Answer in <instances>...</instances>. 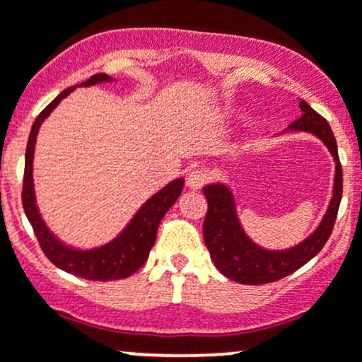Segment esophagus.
Instances as JSON below:
<instances>
[{"label":"esophagus","instance_id":"1","mask_svg":"<svg viewBox=\"0 0 362 362\" xmlns=\"http://www.w3.org/2000/svg\"><path fill=\"white\" fill-rule=\"evenodd\" d=\"M210 180V175L203 170H194L187 175V187L189 189H202L206 182Z\"/></svg>","mask_w":362,"mask_h":362}]
</instances>
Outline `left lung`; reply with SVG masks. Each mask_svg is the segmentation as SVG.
Returning <instances> with one entry per match:
<instances>
[{
    "label": "left lung",
    "mask_w": 362,
    "mask_h": 362,
    "mask_svg": "<svg viewBox=\"0 0 362 362\" xmlns=\"http://www.w3.org/2000/svg\"><path fill=\"white\" fill-rule=\"evenodd\" d=\"M303 115L289 126L293 131H308L326 144L337 163L333 199L319 228L305 242L287 250H266L255 245L243 233L235 210V199L226 185L211 184L203 189L208 202V211L203 222V238L210 257L218 272L238 284L261 286L275 282L291 275L296 269L315 257L333 233L339 202L343 192L341 164L338 158V145L329 124L306 101H299Z\"/></svg>",
    "instance_id": "8db88e82"
}]
</instances>
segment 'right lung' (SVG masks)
Returning <instances> with one entry per match:
<instances>
[{"mask_svg":"<svg viewBox=\"0 0 362 362\" xmlns=\"http://www.w3.org/2000/svg\"><path fill=\"white\" fill-rule=\"evenodd\" d=\"M112 80L105 73H96L80 86H94L100 82H108ZM75 87L64 89L56 100L47 105L40 115L36 117L35 124L29 133L28 147H25V164H24V182H23V206L28 221L31 222L33 231H35L36 240L42 247L43 254L49 257L50 262L64 272L71 273L75 276H82L86 280H94V282H108V280H120L131 276L134 272L145 264L151 252L152 245L158 236V228L163 221L164 214L170 210V206L178 199L184 189V178L170 182L164 189H160L158 194L152 196L144 206L138 210L133 221L127 224V228L117 236L115 240L107 245L94 250H75L61 243L52 233L43 224L42 217L38 214V208L35 203V189H33V154H35L36 134H38L40 126L45 120L54 108L59 105L63 98H66Z\"/></svg>","mask_w":362,"mask_h":362,"instance_id":"right-lung-1","label":"right lung"}]
</instances>
